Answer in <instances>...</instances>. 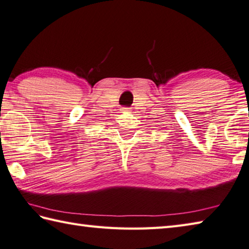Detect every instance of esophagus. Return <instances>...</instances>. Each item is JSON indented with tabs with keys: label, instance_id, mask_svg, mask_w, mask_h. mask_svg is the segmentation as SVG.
Returning a JSON list of instances; mask_svg holds the SVG:
<instances>
[{
	"label": "esophagus",
	"instance_id": "esophagus-1",
	"mask_svg": "<svg viewBox=\"0 0 249 249\" xmlns=\"http://www.w3.org/2000/svg\"><path fill=\"white\" fill-rule=\"evenodd\" d=\"M124 113H130V110H131V108H129V107H124V109H123Z\"/></svg>",
	"mask_w": 249,
	"mask_h": 249
}]
</instances>
